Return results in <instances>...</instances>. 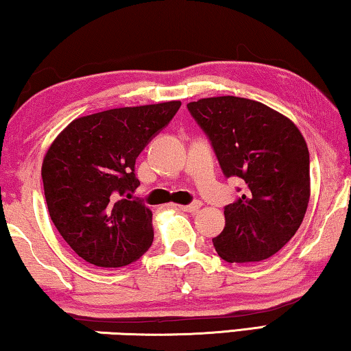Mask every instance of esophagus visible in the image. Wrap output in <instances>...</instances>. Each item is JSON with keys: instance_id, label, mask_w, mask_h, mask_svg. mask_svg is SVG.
Returning <instances> with one entry per match:
<instances>
[{"instance_id": "obj_1", "label": "esophagus", "mask_w": 351, "mask_h": 351, "mask_svg": "<svg viewBox=\"0 0 351 351\" xmlns=\"http://www.w3.org/2000/svg\"><path fill=\"white\" fill-rule=\"evenodd\" d=\"M202 204H201V201H195V202H191V204H186V206H179V209H182L184 212H196L197 209H199Z\"/></svg>"}]
</instances>
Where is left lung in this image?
Wrapping results in <instances>:
<instances>
[{
  "label": "left lung",
  "instance_id": "8db88e82",
  "mask_svg": "<svg viewBox=\"0 0 351 351\" xmlns=\"http://www.w3.org/2000/svg\"><path fill=\"white\" fill-rule=\"evenodd\" d=\"M209 136L226 177L245 182V191L225 207V230L213 247L228 263L271 258L289 242L311 199V160L298 126L258 101L237 96L186 104Z\"/></svg>",
  "mask_w": 351,
  "mask_h": 351
}]
</instances>
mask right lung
Returning <instances> with one entry per match:
<instances>
[{"label":"right lung","mask_w":351,"mask_h":351,"mask_svg":"<svg viewBox=\"0 0 351 351\" xmlns=\"http://www.w3.org/2000/svg\"><path fill=\"white\" fill-rule=\"evenodd\" d=\"M180 101L109 109L71 121L44 156V195L55 228L98 267L134 263L154 242L152 210L131 193L136 158L172 120Z\"/></svg>","instance_id":"right-lung-1"}]
</instances>
